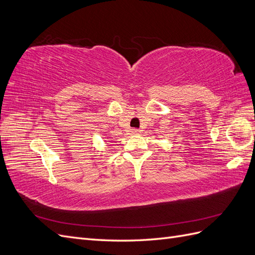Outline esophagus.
<instances>
[{
    "label": "esophagus",
    "mask_w": 255,
    "mask_h": 255,
    "mask_svg": "<svg viewBox=\"0 0 255 255\" xmlns=\"http://www.w3.org/2000/svg\"><path fill=\"white\" fill-rule=\"evenodd\" d=\"M130 132H132V134L133 135H138L140 133V129H138V128H133L132 130H130Z\"/></svg>",
    "instance_id": "34e87169"
}]
</instances>
